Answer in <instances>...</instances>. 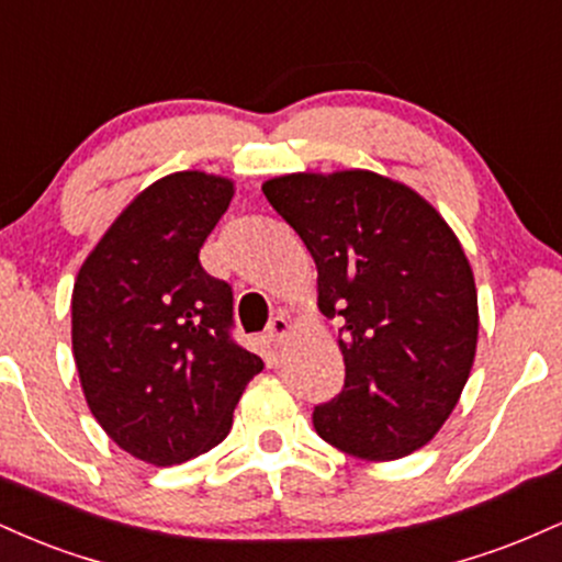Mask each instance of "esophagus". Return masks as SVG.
I'll return each instance as SVG.
<instances>
[{
	"instance_id": "34e87169",
	"label": "esophagus",
	"mask_w": 562,
	"mask_h": 562,
	"mask_svg": "<svg viewBox=\"0 0 562 562\" xmlns=\"http://www.w3.org/2000/svg\"><path fill=\"white\" fill-rule=\"evenodd\" d=\"M267 338H269V344H274V346H282L290 338V319L285 317V314H277V317L269 319Z\"/></svg>"
}]
</instances>
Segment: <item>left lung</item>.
I'll return each instance as SVG.
<instances>
[{
    "label": "left lung",
    "instance_id": "8db88e82",
    "mask_svg": "<svg viewBox=\"0 0 562 562\" xmlns=\"http://www.w3.org/2000/svg\"><path fill=\"white\" fill-rule=\"evenodd\" d=\"M317 263L319 308L344 317V391L314 430L346 454L398 460L438 434L465 389L479 295L428 200L372 171L288 173L261 187Z\"/></svg>",
    "mask_w": 562,
    "mask_h": 562
}]
</instances>
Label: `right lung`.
<instances>
[{
    "label": "right lung",
    "mask_w": 562,
    "mask_h": 562,
    "mask_svg": "<svg viewBox=\"0 0 562 562\" xmlns=\"http://www.w3.org/2000/svg\"><path fill=\"white\" fill-rule=\"evenodd\" d=\"M229 200V179H158L76 277L74 359L89 409L121 449L158 468L222 443L245 385L263 370L232 338L229 282L198 259Z\"/></svg>",
    "instance_id": "right-lung-1"
}]
</instances>
